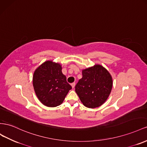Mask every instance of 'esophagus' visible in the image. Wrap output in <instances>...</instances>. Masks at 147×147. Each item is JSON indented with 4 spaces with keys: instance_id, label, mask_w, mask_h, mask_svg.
<instances>
[{
    "instance_id": "esophagus-1",
    "label": "esophagus",
    "mask_w": 147,
    "mask_h": 147,
    "mask_svg": "<svg viewBox=\"0 0 147 147\" xmlns=\"http://www.w3.org/2000/svg\"><path fill=\"white\" fill-rule=\"evenodd\" d=\"M71 86H72V87L73 88H74V87L75 86V83H72V84H71Z\"/></svg>"
}]
</instances>
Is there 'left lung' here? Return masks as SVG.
<instances>
[{
    "label": "left lung",
    "instance_id": "obj_1",
    "mask_svg": "<svg viewBox=\"0 0 147 147\" xmlns=\"http://www.w3.org/2000/svg\"><path fill=\"white\" fill-rule=\"evenodd\" d=\"M83 77L75 86L81 102L88 108L104 104L113 88V78L108 70L100 64L82 70Z\"/></svg>",
    "mask_w": 147,
    "mask_h": 147
}]
</instances>
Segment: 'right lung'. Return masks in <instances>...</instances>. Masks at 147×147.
<instances>
[{"label":"right lung","instance_id":"right-lung-1","mask_svg":"<svg viewBox=\"0 0 147 147\" xmlns=\"http://www.w3.org/2000/svg\"><path fill=\"white\" fill-rule=\"evenodd\" d=\"M62 65L53 61H46L34 70L33 85L38 100L47 107L61 105L72 89L62 72Z\"/></svg>","mask_w":147,"mask_h":147}]
</instances>
